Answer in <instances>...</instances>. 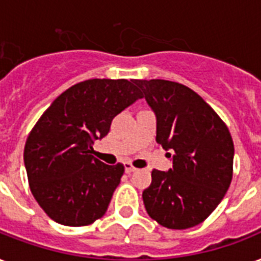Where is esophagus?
<instances>
[{"instance_id":"obj_1","label":"esophagus","mask_w":261,"mask_h":261,"mask_svg":"<svg viewBox=\"0 0 261 261\" xmlns=\"http://www.w3.org/2000/svg\"><path fill=\"white\" fill-rule=\"evenodd\" d=\"M124 171H126V173H131V172L137 171V168L133 167L130 163H124Z\"/></svg>"}]
</instances>
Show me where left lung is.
<instances>
[{
  "instance_id": "left-lung-1",
  "label": "left lung",
  "mask_w": 261,
  "mask_h": 261,
  "mask_svg": "<svg viewBox=\"0 0 261 261\" xmlns=\"http://www.w3.org/2000/svg\"><path fill=\"white\" fill-rule=\"evenodd\" d=\"M155 115V141L172 157L169 171L151 172L142 192L147 214L168 229L202 223L230 186L234 145L215 111L194 90L167 80H135Z\"/></svg>"
}]
</instances>
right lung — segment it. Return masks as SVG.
<instances>
[{"instance_id": "1", "label": "right lung", "mask_w": 261, "mask_h": 261, "mask_svg": "<svg viewBox=\"0 0 261 261\" xmlns=\"http://www.w3.org/2000/svg\"><path fill=\"white\" fill-rule=\"evenodd\" d=\"M142 93L135 80L93 79L75 84L40 116L24 149L31 192L65 226H85L106 214L124 167L93 157V143L112 119Z\"/></svg>"}]
</instances>
